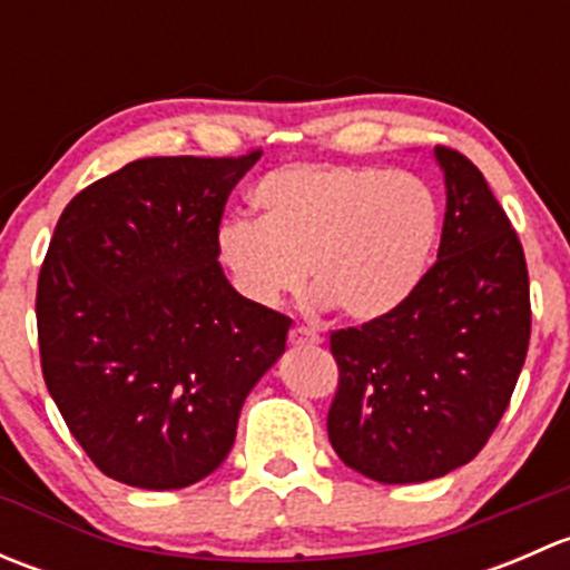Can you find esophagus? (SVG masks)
<instances>
[{
	"instance_id": "esophagus-1",
	"label": "esophagus",
	"mask_w": 570,
	"mask_h": 570,
	"mask_svg": "<svg viewBox=\"0 0 570 570\" xmlns=\"http://www.w3.org/2000/svg\"><path fill=\"white\" fill-rule=\"evenodd\" d=\"M320 333L314 331V327H306V325H295L289 331V344H295V347H314V344H320Z\"/></svg>"
}]
</instances>
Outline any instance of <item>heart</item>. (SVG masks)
<instances>
[{"instance_id": "obj_1", "label": "heart", "mask_w": 570, "mask_h": 570, "mask_svg": "<svg viewBox=\"0 0 570 570\" xmlns=\"http://www.w3.org/2000/svg\"><path fill=\"white\" fill-rule=\"evenodd\" d=\"M258 220H232L217 253L234 286L275 306L312 278L350 322L381 320L416 292L433 262L441 209L413 174L372 165H286L253 189Z\"/></svg>"}]
</instances>
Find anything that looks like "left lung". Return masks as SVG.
<instances>
[{
    "instance_id": "left-lung-1",
    "label": "left lung",
    "mask_w": 570,
    "mask_h": 570,
    "mask_svg": "<svg viewBox=\"0 0 570 570\" xmlns=\"http://www.w3.org/2000/svg\"><path fill=\"white\" fill-rule=\"evenodd\" d=\"M446 215L439 258L381 320L331 333L338 386L327 439L386 485L474 461L508 411L530 347V275L519 234L471 159L435 146Z\"/></svg>"
}]
</instances>
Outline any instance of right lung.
I'll use <instances>...</instances> for the list:
<instances>
[{"mask_svg":"<svg viewBox=\"0 0 570 570\" xmlns=\"http://www.w3.org/2000/svg\"><path fill=\"white\" fill-rule=\"evenodd\" d=\"M258 157L135 159L57 220L38 275L40 370L85 455L124 485L212 474L284 353L292 320L239 295L217 262L226 200Z\"/></svg>","mask_w":570,"mask_h":570,"instance_id":"1","label":"right lung"}]
</instances>
